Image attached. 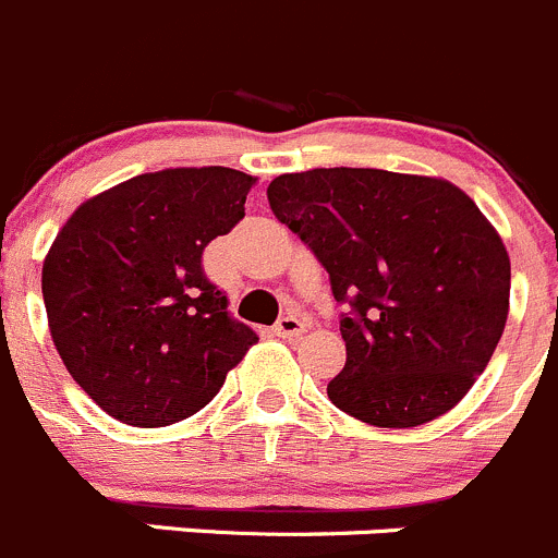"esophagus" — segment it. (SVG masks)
Wrapping results in <instances>:
<instances>
[{
    "label": "esophagus",
    "mask_w": 558,
    "mask_h": 558,
    "mask_svg": "<svg viewBox=\"0 0 558 558\" xmlns=\"http://www.w3.org/2000/svg\"><path fill=\"white\" fill-rule=\"evenodd\" d=\"M304 331H306V320H301V317H295V315L282 317V320L276 323V328H274L276 337H282V339H295V337H301Z\"/></svg>",
    "instance_id": "1"
}]
</instances>
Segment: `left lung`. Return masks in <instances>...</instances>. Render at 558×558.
I'll use <instances>...</instances> for the list:
<instances>
[{
    "label": "left lung",
    "mask_w": 558,
    "mask_h": 558,
    "mask_svg": "<svg viewBox=\"0 0 558 558\" xmlns=\"http://www.w3.org/2000/svg\"><path fill=\"white\" fill-rule=\"evenodd\" d=\"M268 203L353 310L328 400L395 429L452 411L509 315L507 246L474 199L444 178L333 167L279 174Z\"/></svg>",
    "instance_id": "8db88e82"
}]
</instances>
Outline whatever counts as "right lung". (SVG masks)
<instances>
[{"instance_id": "1", "label": "right lung", "mask_w": 558, "mask_h": 558, "mask_svg": "<svg viewBox=\"0 0 558 558\" xmlns=\"http://www.w3.org/2000/svg\"><path fill=\"white\" fill-rule=\"evenodd\" d=\"M254 183L230 167L145 172L89 196L57 232L44 259L51 339L117 422L189 418L257 342L203 274L205 246L243 219Z\"/></svg>"}]
</instances>
